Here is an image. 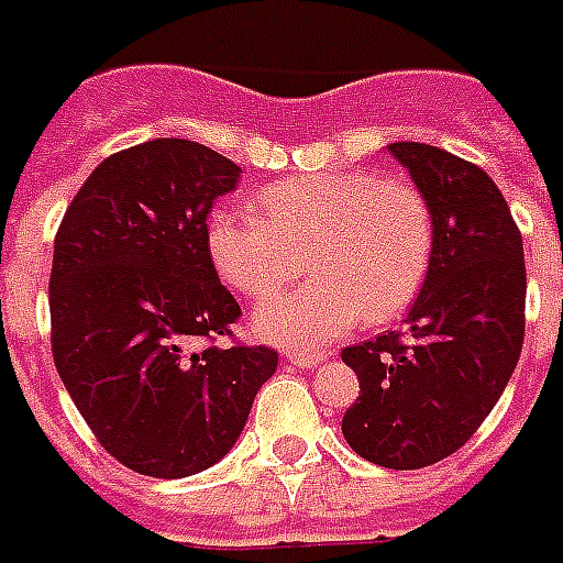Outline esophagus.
<instances>
[{
	"mask_svg": "<svg viewBox=\"0 0 563 563\" xmlns=\"http://www.w3.org/2000/svg\"><path fill=\"white\" fill-rule=\"evenodd\" d=\"M286 358L295 364V367H306V369H312L318 367V364H323L327 361V355L321 353H300V350H286Z\"/></svg>",
	"mask_w": 563,
	"mask_h": 563,
	"instance_id": "1",
	"label": "esophagus"
}]
</instances>
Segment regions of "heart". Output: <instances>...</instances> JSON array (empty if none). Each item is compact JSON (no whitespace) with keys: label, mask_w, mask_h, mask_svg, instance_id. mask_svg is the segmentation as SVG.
Here are the masks:
<instances>
[{"label":"heart","mask_w":563,"mask_h":563,"mask_svg":"<svg viewBox=\"0 0 563 563\" xmlns=\"http://www.w3.org/2000/svg\"><path fill=\"white\" fill-rule=\"evenodd\" d=\"M260 210L219 208L208 219V254L219 277L263 300L303 272L314 280L272 297L254 314L266 341L314 350L367 318H399L422 291L433 257L424 196L367 170L306 173L268 185Z\"/></svg>","instance_id":"b5f03b06"}]
</instances>
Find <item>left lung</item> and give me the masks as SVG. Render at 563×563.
<instances>
[{"mask_svg": "<svg viewBox=\"0 0 563 563\" xmlns=\"http://www.w3.org/2000/svg\"><path fill=\"white\" fill-rule=\"evenodd\" d=\"M433 219V257L405 332L346 346L361 393L341 431L369 463L410 472L472 440L518 367L527 309L523 240L504 194L448 150L396 141Z\"/></svg>", "mask_w": 563, "mask_h": 563, "instance_id": "1", "label": "left lung"}]
</instances>
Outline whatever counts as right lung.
Returning a JSON list of instances; mask_svg holds the SVG:
<instances>
[{"label": "right lung", "mask_w": 563, "mask_h": 563, "mask_svg": "<svg viewBox=\"0 0 563 563\" xmlns=\"http://www.w3.org/2000/svg\"><path fill=\"white\" fill-rule=\"evenodd\" d=\"M240 173L196 141H144L91 170L54 240L57 373L100 445L147 477L219 463L277 369L268 346L196 350L240 318L208 254L213 199Z\"/></svg>", "instance_id": "add662e5"}]
</instances>
